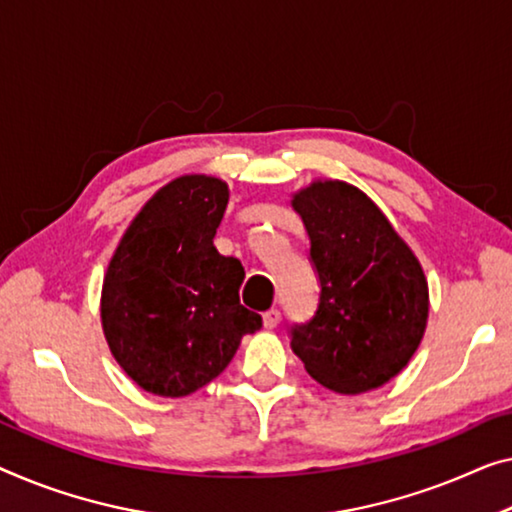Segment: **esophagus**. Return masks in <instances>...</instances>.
<instances>
[{
	"label": "esophagus",
	"mask_w": 512,
	"mask_h": 512,
	"mask_svg": "<svg viewBox=\"0 0 512 512\" xmlns=\"http://www.w3.org/2000/svg\"><path fill=\"white\" fill-rule=\"evenodd\" d=\"M262 322H264L266 329H276V326L280 324V310L278 308L266 310L264 315H262Z\"/></svg>",
	"instance_id": "34e87169"
}]
</instances>
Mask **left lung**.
Returning <instances> with one entry per match:
<instances>
[{"label": "left lung", "instance_id": "left-lung-1", "mask_svg": "<svg viewBox=\"0 0 512 512\" xmlns=\"http://www.w3.org/2000/svg\"><path fill=\"white\" fill-rule=\"evenodd\" d=\"M292 204L308 232L319 294L312 317L289 326V345L331 391L379 388L421 345V264L377 204L345 181L312 183Z\"/></svg>", "mask_w": 512, "mask_h": 512}]
</instances>
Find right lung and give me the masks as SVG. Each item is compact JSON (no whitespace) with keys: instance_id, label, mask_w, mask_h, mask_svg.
<instances>
[{"instance_id":"obj_1","label":"right lung","mask_w":512,"mask_h":512,"mask_svg":"<svg viewBox=\"0 0 512 512\" xmlns=\"http://www.w3.org/2000/svg\"><path fill=\"white\" fill-rule=\"evenodd\" d=\"M227 197L223 181L202 174L167 183L137 213L105 273V340L126 375L154 395L207 386L243 335L262 329V317L239 301L241 262L213 246Z\"/></svg>"}]
</instances>
